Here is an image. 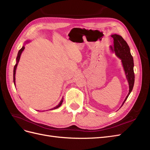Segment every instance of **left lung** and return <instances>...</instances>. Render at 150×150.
Listing matches in <instances>:
<instances>
[{"mask_svg": "<svg viewBox=\"0 0 150 150\" xmlns=\"http://www.w3.org/2000/svg\"><path fill=\"white\" fill-rule=\"evenodd\" d=\"M111 37L114 39V46H113V49L112 47H111V48L112 51L115 52L116 55L121 59L126 78L129 83V93L122 104V105H123V104L131 93V91L133 90L134 83L133 58L130 53V49L128 44L121 35L113 34L111 35Z\"/></svg>", "mask_w": 150, "mask_h": 150, "instance_id": "obj_1", "label": "left lung"}]
</instances>
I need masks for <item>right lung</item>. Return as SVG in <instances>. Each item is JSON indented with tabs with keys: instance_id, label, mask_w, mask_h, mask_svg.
Masks as SVG:
<instances>
[{
	"instance_id": "obj_1",
	"label": "right lung",
	"mask_w": 150,
	"mask_h": 150,
	"mask_svg": "<svg viewBox=\"0 0 150 150\" xmlns=\"http://www.w3.org/2000/svg\"><path fill=\"white\" fill-rule=\"evenodd\" d=\"M24 47L23 46V47H22V48H21V49L19 50V52H18L17 56V58H16V60H17V63H16V65L14 66V67H13V83H14V84H15V75H16V71L17 66L18 62H19V61L20 57H21V53L22 52V51H24ZM62 102H63V98H62L61 101H60L59 104L57 106L54 107V108H52V109H51V110H55V109H57V108H58L59 107H60V106H61V104H62Z\"/></svg>"
}]
</instances>
